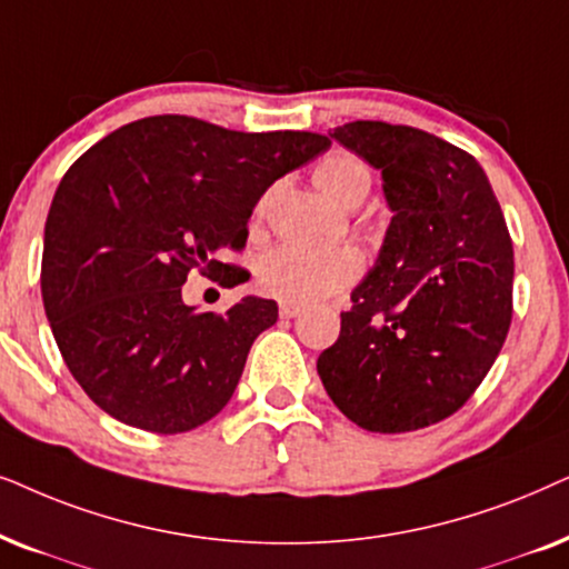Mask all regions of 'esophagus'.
I'll return each mask as SVG.
<instances>
[{
  "label": "esophagus",
  "instance_id": "esophagus-1",
  "mask_svg": "<svg viewBox=\"0 0 569 569\" xmlns=\"http://www.w3.org/2000/svg\"><path fill=\"white\" fill-rule=\"evenodd\" d=\"M305 309L301 307H293V305H280V317H286V320H293V317H299Z\"/></svg>",
  "mask_w": 569,
  "mask_h": 569
}]
</instances>
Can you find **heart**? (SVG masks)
I'll return each instance as SVG.
<instances>
[{
	"instance_id": "b5f03b06",
	"label": "heart",
	"mask_w": 569,
	"mask_h": 569,
	"mask_svg": "<svg viewBox=\"0 0 569 569\" xmlns=\"http://www.w3.org/2000/svg\"><path fill=\"white\" fill-rule=\"evenodd\" d=\"M317 187L343 208H356L372 187L369 169L351 153H330L315 166ZM270 194L254 206V218L268 210ZM363 260L353 247H299L283 244L262 254L257 264V286L264 297L283 305L312 307L336 297L361 276Z\"/></svg>"
}]
</instances>
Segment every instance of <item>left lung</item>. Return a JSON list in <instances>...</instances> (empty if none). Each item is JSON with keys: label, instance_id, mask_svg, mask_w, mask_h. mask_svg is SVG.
<instances>
[{"label": "left lung", "instance_id": "1", "mask_svg": "<svg viewBox=\"0 0 569 569\" xmlns=\"http://www.w3.org/2000/svg\"><path fill=\"white\" fill-rule=\"evenodd\" d=\"M330 138L382 171L392 221L317 372L361 429L431 427L466 406L510 330L502 208L471 153L416 127L348 121Z\"/></svg>", "mask_w": 569, "mask_h": 569}]
</instances>
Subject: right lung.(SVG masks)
Returning a JSON list of instances; mask_svg holds the SVG:
<instances>
[{"instance_id":"obj_1","label":"right lung","mask_w":569,"mask_h":569,"mask_svg":"<svg viewBox=\"0 0 569 569\" xmlns=\"http://www.w3.org/2000/svg\"><path fill=\"white\" fill-rule=\"evenodd\" d=\"M330 140L233 132L161 113L119 127L70 166L43 231L41 297L62 359L121 423L181 435L229 403L278 305L247 297L218 312L181 301L192 270L244 283L241 252L264 189Z\"/></svg>"}]
</instances>
